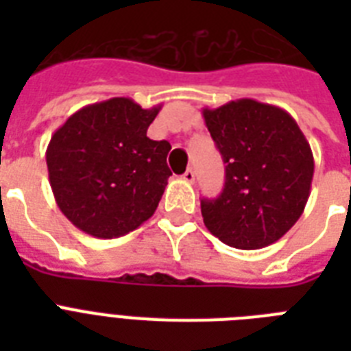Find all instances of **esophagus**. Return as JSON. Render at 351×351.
I'll return each instance as SVG.
<instances>
[{"label": "esophagus", "instance_id": "obj_1", "mask_svg": "<svg viewBox=\"0 0 351 351\" xmlns=\"http://www.w3.org/2000/svg\"><path fill=\"white\" fill-rule=\"evenodd\" d=\"M182 178H184L186 182H189V184H193V182H195V171H193L191 167H187L186 173L182 175Z\"/></svg>", "mask_w": 351, "mask_h": 351}]
</instances>
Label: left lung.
I'll use <instances>...</instances> for the list:
<instances>
[{"instance_id": "1", "label": "left lung", "mask_w": 351, "mask_h": 351, "mask_svg": "<svg viewBox=\"0 0 351 351\" xmlns=\"http://www.w3.org/2000/svg\"><path fill=\"white\" fill-rule=\"evenodd\" d=\"M202 114L226 164L219 198L200 200L204 224L239 250L277 242L310 198L315 167L310 143L291 114L251 98Z\"/></svg>"}]
</instances>
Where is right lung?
Here are the masks:
<instances>
[{
    "instance_id": "right-lung-1",
    "label": "right lung",
    "mask_w": 351,
    "mask_h": 351,
    "mask_svg": "<svg viewBox=\"0 0 351 351\" xmlns=\"http://www.w3.org/2000/svg\"><path fill=\"white\" fill-rule=\"evenodd\" d=\"M160 109L111 98L82 107L52 134L49 182L60 211L78 230L117 239L153 217L171 176L169 142L147 138Z\"/></svg>"
}]
</instances>
